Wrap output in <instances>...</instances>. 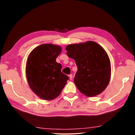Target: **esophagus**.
<instances>
[{
	"mask_svg": "<svg viewBox=\"0 0 135 135\" xmlns=\"http://www.w3.org/2000/svg\"><path fill=\"white\" fill-rule=\"evenodd\" d=\"M69 77H70V80H72L73 79V75H72V74H70V75H69Z\"/></svg>",
	"mask_w": 135,
	"mask_h": 135,
	"instance_id": "34e87169",
	"label": "esophagus"
}]
</instances>
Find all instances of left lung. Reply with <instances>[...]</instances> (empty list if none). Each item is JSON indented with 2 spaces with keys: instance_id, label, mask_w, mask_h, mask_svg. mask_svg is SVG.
<instances>
[{
  "instance_id": "8db88e82",
  "label": "left lung",
  "mask_w": 135,
  "mask_h": 135,
  "mask_svg": "<svg viewBox=\"0 0 135 135\" xmlns=\"http://www.w3.org/2000/svg\"><path fill=\"white\" fill-rule=\"evenodd\" d=\"M65 49L78 68L74 82L79 90L88 97L101 93L111 76V63L105 51L92 41L70 45Z\"/></svg>"
}]
</instances>
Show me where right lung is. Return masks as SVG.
Here are the masks:
<instances>
[{
    "instance_id": "add662e5",
    "label": "right lung",
    "mask_w": 135,
    "mask_h": 135,
    "mask_svg": "<svg viewBox=\"0 0 135 135\" xmlns=\"http://www.w3.org/2000/svg\"><path fill=\"white\" fill-rule=\"evenodd\" d=\"M61 51L59 46L42 44L31 51L26 65L28 84L37 96L50 100L59 96L69 77L61 72L56 58Z\"/></svg>"
}]
</instances>
